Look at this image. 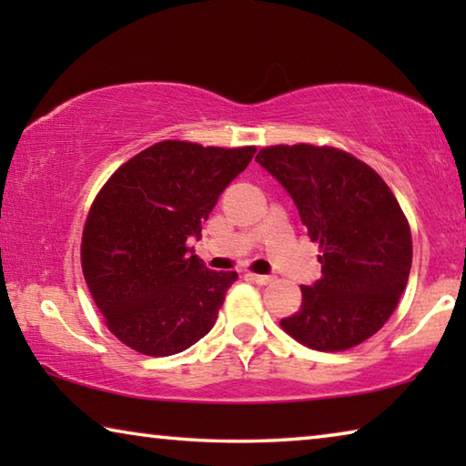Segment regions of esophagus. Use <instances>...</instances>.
<instances>
[{"mask_svg": "<svg viewBox=\"0 0 466 466\" xmlns=\"http://www.w3.org/2000/svg\"><path fill=\"white\" fill-rule=\"evenodd\" d=\"M248 278L255 281V283H258V286H267V283H271L273 281V278L271 275H258V273H248Z\"/></svg>", "mask_w": 466, "mask_h": 466, "instance_id": "34e87169", "label": "esophagus"}]
</instances>
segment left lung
<instances>
[{
	"mask_svg": "<svg viewBox=\"0 0 466 466\" xmlns=\"http://www.w3.org/2000/svg\"><path fill=\"white\" fill-rule=\"evenodd\" d=\"M257 162L294 199L322 278L302 286V306L281 329L319 351L372 337L397 309L411 271V230L389 185L335 147L273 146Z\"/></svg>",
	"mask_w": 466,
	"mask_h": 466,
	"instance_id": "8db88e82",
	"label": "left lung"
}]
</instances>
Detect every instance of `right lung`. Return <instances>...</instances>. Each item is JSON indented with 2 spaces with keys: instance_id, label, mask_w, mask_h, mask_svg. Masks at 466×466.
<instances>
[{
  "instance_id": "add662e5",
  "label": "right lung",
  "mask_w": 466,
  "mask_h": 466,
  "mask_svg": "<svg viewBox=\"0 0 466 466\" xmlns=\"http://www.w3.org/2000/svg\"><path fill=\"white\" fill-rule=\"evenodd\" d=\"M257 147L160 141L133 156L94 199L82 269L106 327L146 356H175L216 325L236 271H211L187 242Z\"/></svg>"
}]
</instances>
